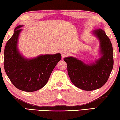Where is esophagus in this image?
<instances>
[{"instance_id":"obj_1","label":"esophagus","mask_w":120,"mask_h":120,"mask_svg":"<svg viewBox=\"0 0 120 120\" xmlns=\"http://www.w3.org/2000/svg\"><path fill=\"white\" fill-rule=\"evenodd\" d=\"M68 54V53L66 51H62L61 52V56L62 57H65V56H67Z\"/></svg>"}]
</instances>
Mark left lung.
I'll list each match as a JSON object with an SVG mask.
<instances>
[{
  "mask_svg": "<svg viewBox=\"0 0 120 120\" xmlns=\"http://www.w3.org/2000/svg\"><path fill=\"white\" fill-rule=\"evenodd\" d=\"M93 33L99 40L101 56L98 60L88 64L72 56L64 58L72 84L84 90H93L102 87L113 67V48L109 38L102 29L95 30Z\"/></svg>",
  "mask_w": 120,
  "mask_h": 120,
  "instance_id": "left-lung-1",
  "label": "left lung"
}]
</instances>
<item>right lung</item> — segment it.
I'll return each mask as SVG.
<instances>
[{
	"label": "right lung",
	"mask_w": 120,
	"mask_h": 120,
	"mask_svg": "<svg viewBox=\"0 0 120 120\" xmlns=\"http://www.w3.org/2000/svg\"><path fill=\"white\" fill-rule=\"evenodd\" d=\"M23 25L14 30L4 50V69L8 77L19 90L36 91L47 83L53 69L61 59L60 53L41 55L33 59L25 58L17 48L19 34Z\"/></svg>",
	"instance_id": "add662e5"
}]
</instances>
